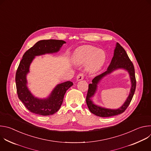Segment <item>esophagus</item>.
<instances>
[{"mask_svg":"<svg viewBox=\"0 0 151 151\" xmlns=\"http://www.w3.org/2000/svg\"><path fill=\"white\" fill-rule=\"evenodd\" d=\"M83 79V73H79L76 77L77 81H81V80H82Z\"/></svg>","mask_w":151,"mask_h":151,"instance_id":"obj_1","label":"esophagus"}]
</instances>
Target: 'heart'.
Returning <instances> with one entry per match:
<instances>
[{"label": "heart", "mask_w": 151, "mask_h": 151, "mask_svg": "<svg viewBox=\"0 0 151 151\" xmlns=\"http://www.w3.org/2000/svg\"><path fill=\"white\" fill-rule=\"evenodd\" d=\"M73 60L77 64L87 63L86 70L90 73H94L103 66L106 60V54L102 50L91 45H85L75 51Z\"/></svg>", "instance_id": "heart-1"}]
</instances>
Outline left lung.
Segmentation results:
<instances>
[{"label":"left lung","mask_w":151,"mask_h":151,"mask_svg":"<svg viewBox=\"0 0 151 151\" xmlns=\"http://www.w3.org/2000/svg\"><path fill=\"white\" fill-rule=\"evenodd\" d=\"M122 68L127 70L130 75L132 87L130 94L124 103L117 110L107 109L100 107L94 104L91 100V98L95 94L96 88L97 84L100 80L106 75L111 73L115 70ZM136 87V80L135 77V71L133 63L129 58L125 50L121 46L119 43H116V47L114 50V57L111 60V64L107 70L103 73L96 76L92 81V83L88 85V90L86 97V102L88 106L89 110L91 113L100 117H109L115 115H118L123 113L128 106L130 104L133 97L134 96Z\"/></svg>","instance_id":"left-lung-1"}]
</instances>
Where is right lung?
I'll return each mask as SVG.
<instances>
[{
    "label": "right lung",
    "instance_id": "add662e5",
    "mask_svg": "<svg viewBox=\"0 0 151 151\" xmlns=\"http://www.w3.org/2000/svg\"><path fill=\"white\" fill-rule=\"evenodd\" d=\"M64 44H66V42L62 40H39L24 53L19 64L15 75L17 94L21 102L32 113L43 116L51 115L56 113L60 108L66 91L73 85L70 81L58 84L50 95L43 99L35 97L27 86L26 76L29 72L30 65L35 57L57 52Z\"/></svg>",
    "mask_w": 151,
    "mask_h": 151
}]
</instances>
